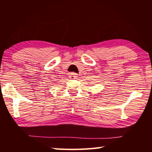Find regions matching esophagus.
<instances>
[{"label": "esophagus", "instance_id": "obj_1", "mask_svg": "<svg viewBox=\"0 0 152 152\" xmlns=\"http://www.w3.org/2000/svg\"><path fill=\"white\" fill-rule=\"evenodd\" d=\"M68 76H69V78L70 79H76L77 78V76H78L76 73H74V72L69 74Z\"/></svg>", "mask_w": 152, "mask_h": 152}]
</instances>
